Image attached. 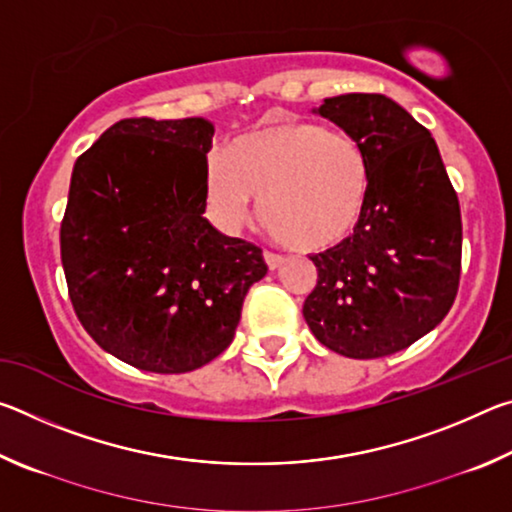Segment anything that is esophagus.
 Segmentation results:
<instances>
[{
    "mask_svg": "<svg viewBox=\"0 0 512 512\" xmlns=\"http://www.w3.org/2000/svg\"><path fill=\"white\" fill-rule=\"evenodd\" d=\"M264 262L268 266V271H275V268H280L284 264V257L271 253V250H264Z\"/></svg>",
    "mask_w": 512,
    "mask_h": 512,
    "instance_id": "34e87169",
    "label": "esophagus"
}]
</instances>
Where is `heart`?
Listing matches in <instances>:
<instances>
[{
  "label": "heart",
  "instance_id": "1",
  "mask_svg": "<svg viewBox=\"0 0 512 512\" xmlns=\"http://www.w3.org/2000/svg\"><path fill=\"white\" fill-rule=\"evenodd\" d=\"M372 164L352 135L314 121H273L207 158V203L237 228L259 196L273 237L296 250H323L350 237L366 214Z\"/></svg>",
  "mask_w": 512,
  "mask_h": 512
}]
</instances>
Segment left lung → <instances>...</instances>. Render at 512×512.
I'll return each instance as SVG.
<instances>
[{
    "instance_id": "left-lung-1",
    "label": "left lung",
    "mask_w": 512,
    "mask_h": 512,
    "mask_svg": "<svg viewBox=\"0 0 512 512\" xmlns=\"http://www.w3.org/2000/svg\"><path fill=\"white\" fill-rule=\"evenodd\" d=\"M314 112L366 149L372 192L352 235L311 255L318 282L302 316L343 357H386L422 339L454 305L463 248L458 196L431 133L400 103L352 92Z\"/></svg>"
}]
</instances>
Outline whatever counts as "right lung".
<instances>
[{
  "label": "right lung",
  "instance_id": "1",
  "mask_svg": "<svg viewBox=\"0 0 512 512\" xmlns=\"http://www.w3.org/2000/svg\"><path fill=\"white\" fill-rule=\"evenodd\" d=\"M214 124L121 119L74 164L60 259L76 316L99 348L176 375L228 348L262 250L205 219Z\"/></svg>",
  "mask_w": 512,
  "mask_h": 512
}]
</instances>
